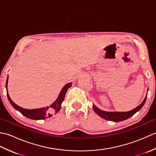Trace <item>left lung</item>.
<instances>
[{
	"label": "left lung",
	"instance_id": "1",
	"mask_svg": "<svg viewBox=\"0 0 156 156\" xmlns=\"http://www.w3.org/2000/svg\"><path fill=\"white\" fill-rule=\"evenodd\" d=\"M146 98H147V95L144 98V101L142 102L140 105L137 106V107H135L134 109H133V110L127 111V112H108V111H105L101 110V109L96 107L94 105H92V107H93V109L96 113L100 116L101 117L103 118L106 119V120H108V121H111L114 122H120L130 118L134 114L136 113L137 111H140L144 105L145 101H146Z\"/></svg>",
	"mask_w": 156,
	"mask_h": 156
}]
</instances>
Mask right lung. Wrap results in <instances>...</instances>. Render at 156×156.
Returning <instances> with one entry per match:
<instances>
[{"instance_id": "add662e5", "label": "right lung", "mask_w": 156, "mask_h": 156, "mask_svg": "<svg viewBox=\"0 0 156 156\" xmlns=\"http://www.w3.org/2000/svg\"><path fill=\"white\" fill-rule=\"evenodd\" d=\"M8 79H9V76L7 77V79H6V93H7V97L10 103L11 104V105L14 107V108H15L16 111H19L23 115H24L25 117L30 119H34V120L45 119L48 117H51L54 114L57 113V112L60 110L61 105L62 103V102L64 101L66 92H67L68 89L69 87H71L72 86V82L66 84L64 87L62 88L60 92H59V94L58 96V98L49 106H47V107L39 108H35V109H27V108H22L21 107H19V106H18L17 105H16L15 102L11 100V98H10L9 94L8 93V90H7Z\"/></svg>"}]
</instances>
